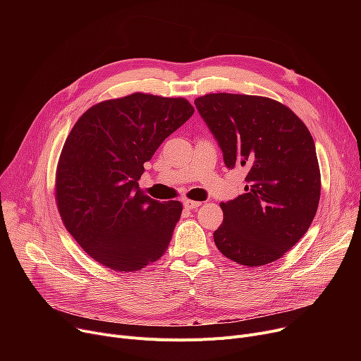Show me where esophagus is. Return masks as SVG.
<instances>
[{"label":"esophagus","instance_id":"esophagus-1","mask_svg":"<svg viewBox=\"0 0 361 361\" xmlns=\"http://www.w3.org/2000/svg\"><path fill=\"white\" fill-rule=\"evenodd\" d=\"M202 204V202H196V200H184V206L187 207V209H196V207H199Z\"/></svg>","mask_w":361,"mask_h":361}]
</instances>
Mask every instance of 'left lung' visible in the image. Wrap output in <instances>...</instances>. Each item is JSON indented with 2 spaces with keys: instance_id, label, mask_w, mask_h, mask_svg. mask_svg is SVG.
<instances>
[{
  "instance_id": "8db88e82",
  "label": "left lung",
  "mask_w": 361,
  "mask_h": 361,
  "mask_svg": "<svg viewBox=\"0 0 361 361\" xmlns=\"http://www.w3.org/2000/svg\"><path fill=\"white\" fill-rule=\"evenodd\" d=\"M195 105L228 168L249 169L245 193L221 203L218 250L244 267L286 255L305 235L320 199V169L309 128L283 104L253 94L207 93Z\"/></svg>"
}]
</instances>
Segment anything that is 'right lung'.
<instances>
[{"label": "right lung", "mask_w": 361, "mask_h": 361, "mask_svg": "<svg viewBox=\"0 0 361 361\" xmlns=\"http://www.w3.org/2000/svg\"><path fill=\"white\" fill-rule=\"evenodd\" d=\"M184 98L131 93L90 106L71 128L55 174L63 224L102 267L140 271L164 256L183 211L139 187L143 164L193 116Z\"/></svg>", "instance_id": "right-lung-1"}]
</instances>
